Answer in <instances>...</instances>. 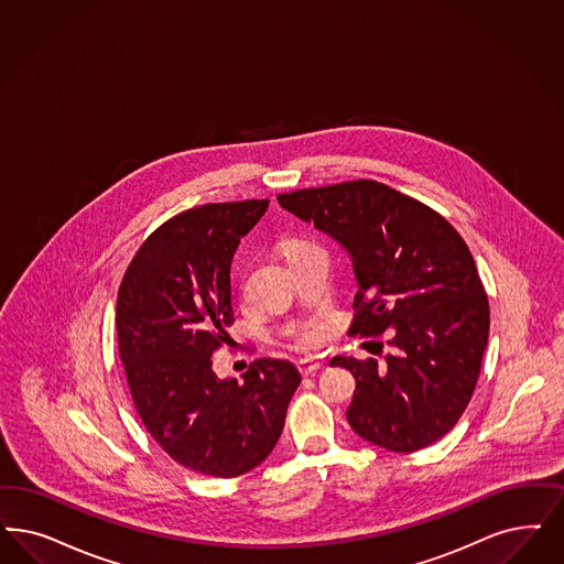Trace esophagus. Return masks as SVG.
<instances>
[{"label": "esophagus", "mask_w": 564, "mask_h": 564, "mask_svg": "<svg viewBox=\"0 0 564 564\" xmlns=\"http://www.w3.org/2000/svg\"><path fill=\"white\" fill-rule=\"evenodd\" d=\"M297 369H300V372H302L304 377H308V375H314L316 370L323 369V365H321L318 360H312V358H304V360H300V362H297Z\"/></svg>", "instance_id": "34e87169"}]
</instances>
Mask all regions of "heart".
<instances>
[{"label":"heart","mask_w":564,"mask_h":564,"mask_svg":"<svg viewBox=\"0 0 564 564\" xmlns=\"http://www.w3.org/2000/svg\"><path fill=\"white\" fill-rule=\"evenodd\" d=\"M297 243H300V241H285V243H283V253L290 252L293 246H297ZM293 339H295V346H300V348H312V346H316V341L321 339V327L311 325V327L295 330Z\"/></svg>","instance_id":"b5f03b06"}]
</instances>
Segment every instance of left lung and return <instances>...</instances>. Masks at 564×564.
Segmentation results:
<instances>
[{"mask_svg": "<svg viewBox=\"0 0 564 564\" xmlns=\"http://www.w3.org/2000/svg\"><path fill=\"white\" fill-rule=\"evenodd\" d=\"M276 199L350 253V335L389 330L386 365L330 360L356 379L351 429L391 452L431 446L468 406L489 335V302L465 239L442 214L369 178Z\"/></svg>", "mask_w": 564, "mask_h": 564, "instance_id": "left-lung-1", "label": "left lung"}]
</instances>
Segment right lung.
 Returning a JSON list of instances; mask_svg holds the SVG:
<instances>
[{
	"instance_id": "add662e5",
	"label": "right lung",
	"mask_w": 564,
	"mask_h": 564,
	"mask_svg": "<svg viewBox=\"0 0 564 564\" xmlns=\"http://www.w3.org/2000/svg\"><path fill=\"white\" fill-rule=\"evenodd\" d=\"M269 199L204 204L158 227L118 288L120 360L137 412L175 463L237 477L267 460L302 377L258 358L243 381L218 379L213 354L234 325L231 260Z\"/></svg>"
}]
</instances>
